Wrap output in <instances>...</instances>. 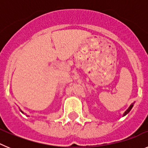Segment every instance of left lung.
Listing matches in <instances>:
<instances>
[{
  "instance_id": "obj_1",
  "label": "left lung",
  "mask_w": 148,
  "mask_h": 148,
  "mask_svg": "<svg viewBox=\"0 0 148 148\" xmlns=\"http://www.w3.org/2000/svg\"><path fill=\"white\" fill-rule=\"evenodd\" d=\"M133 104H131V105L130 106V107H129V108H128V109L126 111H125V113H124V114H123V116H126V115L127 114V113H129V112H130V110H131V109H132V108H133Z\"/></svg>"
}]
</instances>
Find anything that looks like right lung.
<instances>
[{"instance_id":"add662e5","label":"right lung","mask_w":148,"mask_h":148,"mask_svg":"<svg viewBox=\"0 0 148 148\" xmlns=\"http://www.w3.org/2000/svg\"><path fill=\"white\" fill-rule=\"evenodd\" d=\"M21 112H22V111H21ZM22 113H23V112H22Z\"/></svg>"}]
</instances>
